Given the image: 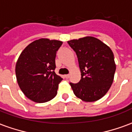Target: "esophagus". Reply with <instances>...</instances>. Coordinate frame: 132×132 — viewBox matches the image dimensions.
<instances>
[{"mask_svg": "<svg viewBox=\"0 0 132 132\" xmlns=\"http://www.w3.org/2000/svg\"><path fill=\"white\" fill-rule=\"evenodd\" d=\"M69 76H69V74H67V75H65V76H64V77L66 78V79H68V78H69Z\"/></svg>", "mask_w": 132, "mask_h": 132, "instance_id": "1", "label": "esophagus"}]
</instances>
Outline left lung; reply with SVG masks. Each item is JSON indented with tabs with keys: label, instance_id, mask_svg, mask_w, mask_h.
<instances>
[{
	"label": "left lung",
	"instance_id": "8db88e82",
	"mask_svg": "<svg viewBox=\"0 0 132 132\" xmlns=\"http://www.w3.org/2000/svg\"><path fill=\"white\" fill-rule=\"evenodd\" d=\"M77 55L81 78L70 83L75 95L85 102H94L105 95L113 82L116 70L113 52L93 37L68 42Z\"/></svg>",
	"mask_w": 132,
	"mask_h": 132
}]
</instances>
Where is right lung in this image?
I'll return each mask as SVG.
<instances>
[{"mask_svg": "<svg viewBox=\"0 0 132 132\" xmlns=\"http://www.w3.org/2000/svg\"><path fill=\"white\" fill-rule=\"evenodd\" d=\"M62 42L39 39L22 51L16 63L18 83L24 95L34 102L42 103L57 94L62 78L56 74L55 58Z\"/></svg>", "mask_w": 132, "mask_h": 132, "instance_id": "add662e5", "label": "right lung"}]
</instances>
